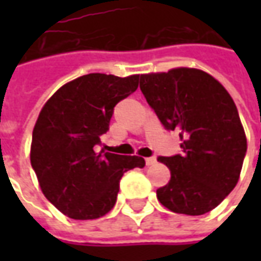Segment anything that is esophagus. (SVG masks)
Wrapping results in <instances>:
<instances>
[{
    "label": "esophagus",
    "mask_w": 261,
    "mask_h": 261,
    "mask_svg": "<svg viewBox=\"0 0 261 261\" xmlns=\"http://www.w3.org/2000/svg\"><path fill=\"white\" fill-rule=\"evenodd\" d=\"M155 162H156V159L152 158V156H151V158H145V165H147V166H149V165H153Z\"/></svg>",
    "instance_id": "1"
}]
</instances>
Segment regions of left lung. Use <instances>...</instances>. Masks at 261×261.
<instances>
[{
  "label": "left lung",
  "mask_w": 261,
  "mask_h": 261,
  "mask_svg": "<svg viewBox=\"0 0 261 261\" xmlns=\"http://www.w3.org/2000/svg\"><path fill=\"white\" fill-rule=\"evenodd\" d=\"M140 88L161 123L180 130L181 155L158 158L170 170L159 202L176 214L210 213L235 189L247 149L233 99L213 75L187 67L142 74Z\"/></svg>",
  "instance_id": "1"
}]
</instances>
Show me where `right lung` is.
<instances>
[{
	"label": "right lung",
	"instance_id": "1",
	"mask_svg": "<svg viewBox=\"0 0 261 261\" xmlns=\"http://www.w3.org/2000/svg\"><path fill=\"white\" fill-rule=\"evenodd\" d=\"M140 75H82L54 92L32 134L31 164L48 201L72 219L100 218L114 207L124 172L141 156L95 151L114 106L138 88Z\"/></svg>",
	"mask_w": 261,
	"mask_h": 261
}]
</instances>
